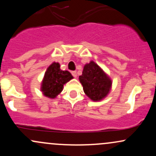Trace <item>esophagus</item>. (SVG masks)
<instances>
[{
  "mask_svg": "<svg viewBox=\"0 0 156 156\" xmlns=\"http://www.w3.org/2000/svg\"><path fill=\"white\" fill-rule=\"evenodd\" d=\"M72 75H73V76L74 77V78H77V73H76V71H73Z\"/></svg>",
  "mask_w": 156,
  "mask_h": 156,
  "instance_id": "obj_1",
  "label": "esophagus"
}]
</instances>
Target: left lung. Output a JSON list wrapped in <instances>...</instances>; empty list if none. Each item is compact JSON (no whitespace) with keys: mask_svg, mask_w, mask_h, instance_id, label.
I'll return each mask as SVG.
<instances>
[{"mask_svg":"<svg viewBox=\"0 0 156 156\" xmlns=\"http://www.w3.org/2000/svg\"><path fill=\"white\" fill-rule=\"evenodd\" d=\"M83 92L93 101H101L110 92L112 81L103 69L94 61L86 64L79 76Z\"/></svg>","mask_w":156,"mask_h":156,"instance_id":"obj_1","label":"left lung"}]
</instances>
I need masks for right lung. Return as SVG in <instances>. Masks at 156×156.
<instances>
[{
  "label": "right lung",
  "mask_w": 156,
  "mask_h": 156,
  "mask_svg": "<svg viewBox=\"0 0 156 156\" xmlns=\"http://www.w3.org/2000/svg\"><path fill=\"white\" fill-rule=\"evenodd\" d=\"M73 78V76L69 71L60 69L59 63L53 62L44 73L41 91L45 97L53 99L62 92L64 84Z\"/></svg>",
  "instance_id": "right-lung-1"
}]
</instances>
